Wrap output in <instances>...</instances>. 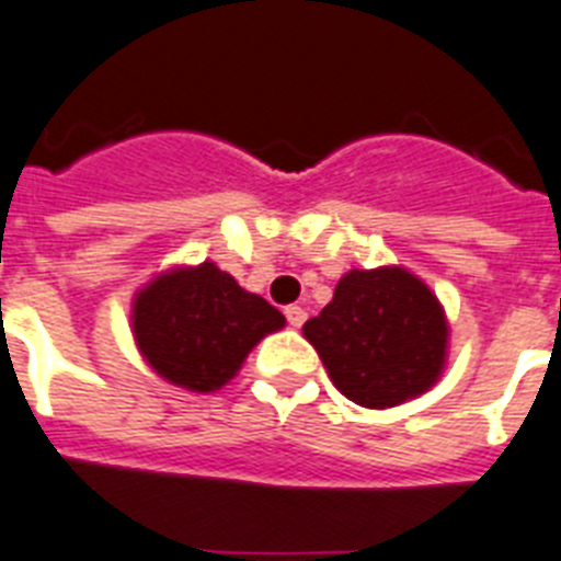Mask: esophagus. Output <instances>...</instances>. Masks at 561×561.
<instances>
[{"mask_svg":"<svg viewBox=\"0 0 561 561\" xmlns=\"http://www.w3.org/2000/svg\"><path fill=\"white\" fill-rule=\"evenodd\" d=\"M285 317H288V322L294 324V328H302L308 313H305V308H299V305H288V308H285Z\"/></svg>","mask_w":561,"mask_h":561,"instance_id":"esophagus-1","label":"esophagus"}]
</instances>
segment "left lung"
<instances>
[{"label":"left lung","instance_id":"1","mask_svg":"<svg viewBox=\"0 0 561 561\" xmlns=\"http://www.w3.org/2000/svg\"><path fill=\"white\" fill-rule=\"evenodd\" d=\"M302 333L333 385L376 411L425 393L439 379L448 351L442 305L402 267L345 273L333 302L308 319Z\"/></svg>","mask_w":561,"mask_h":561}]
</instances>
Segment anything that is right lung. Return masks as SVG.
I'll return each instance as SVG.
<instances>
[{"mask_svg": "<svg viewBox=\"0 0 561 561\" xmlns=\"http://www.w3.org/2000/svg\"><path fill=\"white\" fill-rule=\"evenodd\" d=\"M285 317L214 262L162 273L134 302V336L148 365L179 388L210 393Z\"/></svg>", "mask_w": 561, "mask_h": 561, "instance_id": "1", "label": "right lung"}]
</instances>
